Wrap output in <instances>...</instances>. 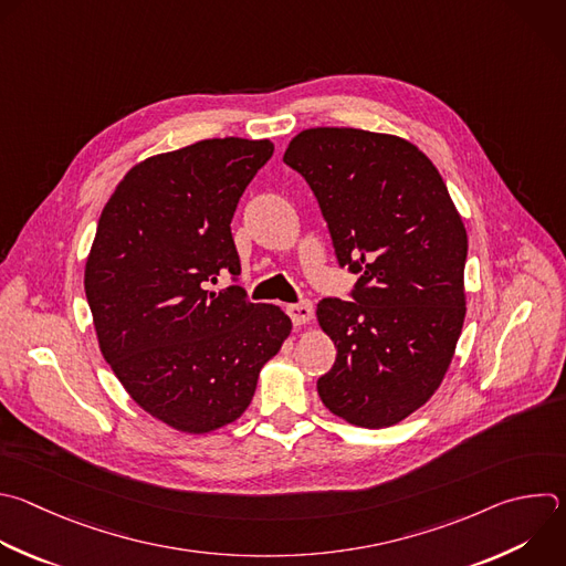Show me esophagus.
<instances>
[{
    "instance_id": "esophagus-1",
    "label": "esophagus",
    "mask_w": 566,
    "mask_h": 566,
    "mask_svg": "<svg viewBox=\"0 0 566 566\" xmlns=\"http://www.w3.org/2000/svg\"><path fill=\"white\" fill-rule=\"evenodd\" d=\"M286 313L291 315L295 326H302V324H308L313 319V304L308 300H302L297 304H289Z\"/></svg>"
}]
</instances>
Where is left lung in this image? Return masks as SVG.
I'll use <instances>...</instances> for the list:
<instances>
[{"label": "left lung", "instance_id": "left-lung-1", "mask_svg": "<svg viewBox=\"0 0 566 566\" xmlns=\"http://www.w3.org/2000/svg\"><path fill=\"white\" fill-rule=\"evenodd\" d=\"M284 161L317 198L353 302L326 297L317 322L337 357L317 380L348 424L385 429L438 391L467 315V229L433 161L411 142L361 128H306Z\"/></svg>", "mask_w": 566, "mask_h": 566}]
</instances>
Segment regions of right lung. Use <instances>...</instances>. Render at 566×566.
<instances>
[{"mask_svg": "<svg viewBox=\"0 0 566 566\" xmlns=\"http://www.w3.org/2000/svg\"><path fill=\"white\" fill-rule=\"evenodd\" d=\"M269 139H202L135 164L106 202L84 289L104 359L126 394L181 433L235 422L262 366L291 335L275 304L240 286L231 235L238 202L271 159Z\"/></svg>", "mask_w": 566, "mask_h": 566, "instance_id": "obj_1", "label": "right lung"}]
</instances>
